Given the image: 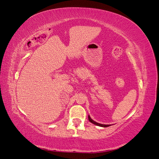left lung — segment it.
<instances>
[{
	"instance_id": "8db88e82",
	"label": "left lung",
	"mask_w": 159,
	"mask_h": 159,
	"mask_svg": "<svg viewBox=\"0 0 159 159\" xmlns=\"http://www.w3.org/2000/svg\"><path fill=\"white\" fill-rule=\"evenodd\" d=\"M88 119H89V121L91 123H92L93 124L96 125H98V126H100V127H109L111 125H103V124H100V123H98L97 122H95V121H93V119H91L89 115H88Z\"/></svg>"
}]
</instances>
